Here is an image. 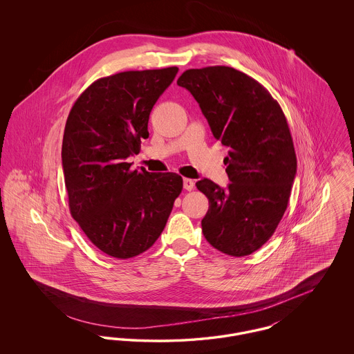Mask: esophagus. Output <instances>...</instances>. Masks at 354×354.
Returning <instances> with one entry per match:
<instances>
[{"label": "esophagus", "instance_id": "1", "mask_svg": "<svg viewBox=\"0 0 354 354\" xmlns=\"http://www.w3.org/2000/svg\"><path fill=\"white\" fill-rule=\"evenodd\" d=\"M183 187H185V189H187V191H191L195 187V182L192 179L185 178V179H183Z\"/></svg>", "mask_w": 354, "mask_h": 354}]
</instances>
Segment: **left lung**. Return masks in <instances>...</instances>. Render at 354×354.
<instances>
[{"label":"left lung","mask_w":354,"mask_h":354,"mask_svg":"<svg viewBox=\"0 0 354 354\" xmlns=\"http://www.w3.org/2000/svg\"><path fill=\"white\" fill-rule=\"evenodd\" d=\"M178 84L192 94L212 134L228 149L227 188L209 179L196 183L209 203L203 235L220 252L251 254L276 231L296 176L286 115L263 84L234 68H189Z\"/></svg>","instance_id":"obj_1"}]
</instances>
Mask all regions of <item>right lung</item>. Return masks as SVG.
<instances>
[{
  "mask_svg": "<svg viewBox=\"0 0 354 354\" xmlns=\"http://www.w3.org/2000/svg\"><path fill=\"white\" fill-rule=\"evenodd\" d=\"M178 70L104 77L90 84L70 110L62 142L70 214L88 240L111 257L130 259L147 251L182 192L178 174L131 171L126 162L149 138L152 107Z\"/></svg>",
  "mask_w": 354,
  "mask_h": 354,
  "instance_id": "1",
  "label": "right lung"
}]
</instances>
